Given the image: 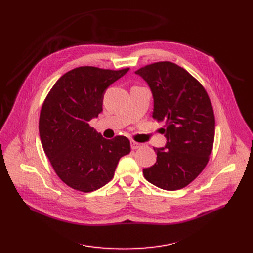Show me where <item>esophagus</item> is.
<instances>
[{
    "label": "esophagus",
    "instance_id": "34e87169",
    "mask_svg": "<svg viewBox=\"0 0 253 253\" xmlns=\"http://www.w3.org/2000/svg\"><path fill=\"white\" fill-rule=\"evenodd\" d=\"M130 144H131V149L132 150H137V149H139L140 147H141V143H139V142H136V141H133L132 140L131 142H130Z\"/></svg>",
    "mask_w": 253,
    "mask_h": 253
}]
</instances>
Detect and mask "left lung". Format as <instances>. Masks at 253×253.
<instances>
[{"instance_id": "obj_1", "label": "left lung", "mask_w": 253, "mask_h": 253, "mask_svg": "<svg viewBox=\"0 0 253 253\" xmlns=\"http://www.w3.org/2000/svg\"><path fill=\"white\" fill-rule=\"evenodd\" d=\"M135 74L151 88L153 118L165 122L167 139L164 148H154L157 162L142 173L162 190H180L203 171L213 148L215 119L209 96L198 80L173 62H155Z\"/></svg>"}]
</instances>
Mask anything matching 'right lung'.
<instances>
[{
    "label": "right lung",
    "instance_id": "obj_1",
    "mask_svg": "<svg viewBox=\"0 0 253 253\" xmlns=\"http://www.w3.org/2000/svg\"><path fill=\"white\" fill-rule=\"evenodd\" d=\"M128 71L80 66L60 77L44 100L40 138L55 173L74 190L89 193L103 187L120 159L130 153L127 137L105 139L89 125L102 112L105 90Z\"/></svg>",
    "mask_w": 253,
    "mask_h": 253
}]
</instances>
